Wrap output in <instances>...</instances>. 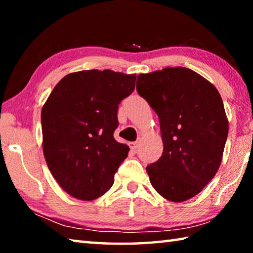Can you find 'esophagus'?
Listing matches in <instances>:
<instances>
[{"label": "esophagus", "instance_id": "obj_1", "mask_svg": "<svg viewBox=\"0 0 253 253\" xmlns=\"http://www.w3.org/2000/svg\"><path fill=\"white\" fill-rule=\"evenodd\" d=\"M140 139V138H139ZM139 139H137V142H131V143H129V147H130V149L131 151H136L137 148H138V145H139Z\"/></svg>", "mask_w": 253, "mask_h": 253}]
</instances>
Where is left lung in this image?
I'll return each mask as SVG.
<instances>
[{
	"label": "left lung",
	"mask_w": 253,
	"mask_h": 253,
	"mask_svg": "<svg viewBox=\"0 0 253 253\" xmlns=\"http://www.w3.org/2000/svg\"><path fill=\"white\" fill-rule=\"evenodd\" d=\"M137 92L160 119L163 154L146 172L156 192L170 202L199 194L219 169L229 131L217 89L183 67L137 77Z\"/></svg>",
	"instance_id": "left-lung-1"
}]
</instances>
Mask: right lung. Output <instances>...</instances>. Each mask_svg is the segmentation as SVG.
<instances>
[{
  "label": "right lung",
  "instance_id": "obj_1",
  "mask_svg": "<svg viewBox=\"0 0 253 253\" xmlns=\"http://www.w3.org/2000/svg\"><path fill=\"white\" fill-rule=\"evenodd\" d=\"M136 75L113 70L72 72L59 81L42 107V148L55 181L68 194L92 201L113 186L129 152L114 138L121 101Z\"/></svg>",
  "mask_w": 253,
  "mask_h": 253
}]
</instances>
